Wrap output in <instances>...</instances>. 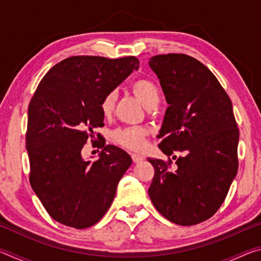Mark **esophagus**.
I'll use <instances>...</instances> for the list:
<instances>
[{
  "instance_id": "obj_1",
  "label": "esophagus",
  "mask_w": 261,
  "mask_h": 261,
  "mask_svg": "<svg viewBox=\"0 0 261 261\" xmlns=\"http://www.w3.org/2000/svg\"><path fill=\"white\" fill-rule=\"evenodd\" d=\"M131 156H132V160H134V162H135V163H139V162H141V161L144 160V158L141 156L140 154H136V153H134V154H132Z\"/></svg>"
}]
</instances>
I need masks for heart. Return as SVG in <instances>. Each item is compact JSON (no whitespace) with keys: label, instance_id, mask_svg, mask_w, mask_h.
<instances>
[{"label":"heart","instance_id":"b5f03b06","mask_svg":"<svg viewBox=\"0 0 261 261\" xmlns=\"http://www.w3.org/2000/svg\"><path fill=\"white\" fill-rule=\"evenodd\" d=\"M132 90L145 107H156L160 101V91L156 84L149 79H138L132 84ZM116 91H110L106 94L100 102V109L105 116L113 113L116 103ZM147 130L141 126L122 127L114 132V140L122 147L131 151H141L146 146Z\"/></svg>","mask_w":261,"mask_h":261}]
</instances>
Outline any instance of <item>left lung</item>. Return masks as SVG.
<instances>
[{"instance_id":"obj_1","label":"left lung","mask_w":261,"mask_h":261,"mask_svg":"<svg viewBox=\"0 0 261 261\" xmlns=\"http://www.w3.org/2000/svg\"><path fill=\"white\" fill-rule=\"evenodd\" d=\"M148 64L169 103L158 136L168 160L148 159L155 170L148 194L167 220L194 226L216 213L237 174L232 103L211 70L191 56L155 55ZM176 151L182 153L177 161Z\"/></svg>"}]
</instances>
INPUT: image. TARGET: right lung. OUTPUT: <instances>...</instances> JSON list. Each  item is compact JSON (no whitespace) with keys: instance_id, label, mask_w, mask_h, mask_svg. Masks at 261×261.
I'll use <instances>...</instances> for the list:
<instances>
[{"instance_id":"obj_1","label":"right lung","mask_w":261,"mask_h":261,"mask_svg":"<svg viewBox=\"0 0 261 261\" xmlns=\"http://www.w3.org/2000/svg\"><path fill=\"white\" fill-rule=\"evenodd\" d=\"M138 68L135 56L68 57L45 74L30 101V183L48 214L64 226L99 222L131 166L129 154L106 141L99 143L102 151L94 162L84 160L82 149L103 125L101 100Z\"/></svg>"}]
</instances>
